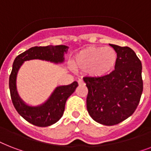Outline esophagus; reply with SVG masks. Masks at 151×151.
<instances>
[{
	"mask_svg": "<svg viewBox=\"0 0 151 151\" xmlns=\"http://www.w3.org/2000/svg\"><path fill=\"white\" fill-rule=\"evenodd\" d=\"M78 84H79V85H85V82L83 81L82 79H79V80H78Z\"/></svg>",
	"mask_w": 151,
	"mask_h": 151,
	"instance_id": "34e87169",
	"label": "esophagus"
}]
</instances>
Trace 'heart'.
<instances>
[{"label":"heart","instance_id":"obj_1","mask_svg":"<svg viewBox=\"0 0 151 151\" xmlns=\"http://www.w3.org/2000/svg\"><path fill=\"white\" fill-rule=\"evenodd\" d=\"M117 55L111 47L89 46L76 55L73 59L74 67L86 70L92 77H103L114 68Z\"/></svg>","mask_w":151,"mask_h":151}]
</instances>
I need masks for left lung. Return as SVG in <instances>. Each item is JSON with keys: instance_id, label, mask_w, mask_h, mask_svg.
Returning <instances> with one entry per match:
<instances>
[{"instance_id": "1", "label": "left lung", "mask_w": 151, "mask_h": 151, "mask_svg": "<svg viewBox=\"0 0 151 151\" xmlns=\"http://www.w3.org/2000/svg\"><path fill=\"white\" fill-rule=\"evenodd\" d=\"M110 45L117 55L114 70L103 77H85L88 93L87 110L92 119L104 125H114L136 110L143 92L142 63L129 47Z\"/></svg>"}]
</instances>
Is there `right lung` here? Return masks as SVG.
Returning a JSON list of instances; mask_svg holds the SVG:
<instances>
[{
	"label": "right lung",
	"instance_id": "add662e5",
	"mask_svg": "<svg viewBox=\"0 0 151 151\" xmlns=\"http://www.w3.org/2000/svg\"><path fill=\"white\" fill-rule=\"evenodd\" d=\"M68 51L66 45H48L33 47L19 55L14 60L12 70L9 77V89L15 110L30 124L47 127L56 123L63 114L65 104L69 97L78 86L77 81L68 85L57 86L47 100L41 105L29 106L20 98L17 92L16 78L19 70L25 61L41 59L53 63H63L64 55Z\"/></svg>",
	"mask_w": 151,
	"mask_h": 151
}]
</instances>
